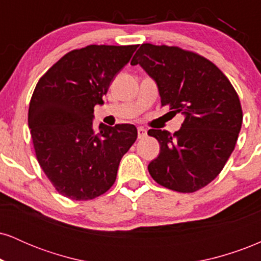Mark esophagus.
Masks as SVG:
<instances>
[{"label": "esophagus", "mask_w": 261, "mask_h": 261, "mask_svg": "<svg viewBox=\"0 0 261 261\" xmlns=\"http://www.w3.org/2000/svg\"><path fill=\"white\" fill-rule=\"evenodd\" d=\"M137 136L139 139H143L145 136H147V130L145 127H137Z\"/></svg>", "instance_id": "34e87169"}]
</instances>
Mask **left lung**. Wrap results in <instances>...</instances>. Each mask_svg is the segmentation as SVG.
<instances>
[{
	"label": "left lung",
	"instance_id": "1",
	"mask_svg": "<svg viewBox=\"0 0 261 261\" xmlns=\"http://www.w3.org/2000/svg\"><path fill=\"white\" fill-rule=\"evenodd\" d=\"M131 65L154 81L162 106L184 116L180 130H149L161 151L148 172L162 187L194 193L214 180L234 149L243 113L238 94L207 59L167 45L142 44Z\"/></svg>",
	"mask_w": 261,
	"mask_h": 261
}]
</instances>
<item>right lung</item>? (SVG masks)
I'll list each match as a JSON object with an SVG mask.
<instances>
[{"mask_svg": "<svg viewBox=\"0 0 261 261\" xmlns=\"http://www.w3.org/2000/svg\"><path fill=\"white\" fill-rule=\"evenodd\" d=\"M137 45H88L72 50L39 80L28 126L41 169L60 194L91 200L112 188L119 163L137 139L131 124L93 127L94 107Z\"/></svg>", "mask_w": 261, "mask_h": 261, "instance_id": "1", "label": "right lung"}]
</instances>
